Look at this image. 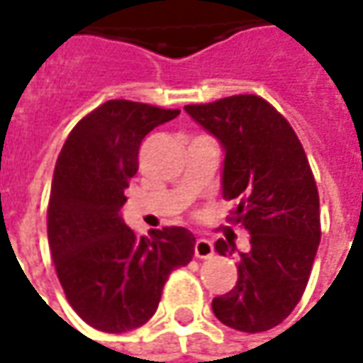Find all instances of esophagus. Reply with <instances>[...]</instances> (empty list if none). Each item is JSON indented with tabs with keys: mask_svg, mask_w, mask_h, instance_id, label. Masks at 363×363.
<instances>
[{
	"mask_svg": "<svg viewBox=\"0 0 363 363\" xmlns=\"http://www.w3.org/2000/svg\"><path fill=\"white\" fill-rule=\"evenodd\" d=\"M194 255L198 258H210L214 255V244L206 240V238H198L196 246H194Z\"/></svg>",
	"mask_w": 363,
	"mask_h": 363,
	"instance_id": "esophagus-1",
	"label": "esophagus"
}]
</instances>
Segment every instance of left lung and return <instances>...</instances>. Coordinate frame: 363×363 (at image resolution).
Returning <instances> with one entry per match:
<instances>
[{
    "instance_id": "8db88e82",
    "label": "left lung",
    "mask_w": 363,
    "mask_h": 363,
    "mask_svg": "<svg viewBox=\"0 0 363 363\" xmlns=\"http://www.w3.org/2000/svg\"><path fill=\"white\" fill-rule=\"evenodd\" d=\"M224 151L222 196L238 200L230 222L250 232L238 281L212 309L232 329L258 333L279 325L303 297L321 240L319 194L299 137L257 94L184 106ZM222 257L234 242L218 240Z\"/></svg>"
}]
</instances>
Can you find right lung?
Returning a JSON list of instances; mask_svg holds the SVG:
<instances>
[{
  "instance_id": "add662e5",
  "label": "right lung",
  "mask_w": 363,
  "mask_h": 363,
  "mask_svg": "<svg viewBox=\"0 0 363 363\" xmlns=\"http://www.w3.org/2000/svg\"><path fill=\"white\" fill-rule=\"evenodd\" d=\"M179 115L133 101H106L70 131L54 167L48 244L64 295L82 321L106 333L147 323L177 267L194 257V234L167 226L137 236L123 222L125 189L149 131Z\"/></svg>"
}]
</instances>
